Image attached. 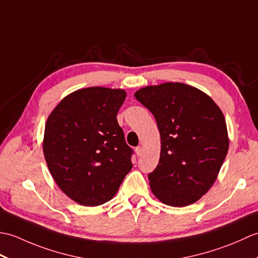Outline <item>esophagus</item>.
Returning <instances> with one entry per match:
<instances>
[{"label":"esophagus","mask_w":258,"mask_h":258,"mask_svg":"<svg viewBox=\"0 0 258 258\" xmlns=\"http://www.w3.org/2000/svg\"><path fill=\"white\" fill-rule=\"evenodd\" d=\"M135 153H136V155H138V156H141L142 153H143V149H142L141 146H138L135 149Z\"/></svg>","instance_id":"1"}]
</instances>
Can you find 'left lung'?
Wrapping results in <instances>:
<instances>
[{"label":"left lung","mask_w":258,"mask_h":258,"mask_svg":"<svg viewBox=\"0 0 258 258\" xmlns=\"http://www.w3.org/2000/svg\"><path fill=\"white\" fill-rule=\"evenodd\" d=\"M134 95L154 115L161 134L160 162L149 174L153 194L169 206L193 204L212 187L227 154L221 108L183 83L146 86Z\"/></svg>","instance_id":"left-lung-1"}]
</instances>
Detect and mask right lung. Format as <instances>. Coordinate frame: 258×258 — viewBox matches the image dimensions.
Masks as SVG:
<instances>
[{"mask_svg": "<svg viewBox=\"0 0 258 258\" xmlns=\"http://www.w3.org/2000/svg\"><path fill=\"white\" fill-rule=\"evenodd\" d=\"M126 92L87 87L71 93L48 116L43 141L47 167L58 187L84 206L112 200L131 169L116 115Z\"/></svg>", "mask_w": 258, "mask_h": 258, "instance_id": "right-lung-1", "label": "right lung"}]
</instances>
